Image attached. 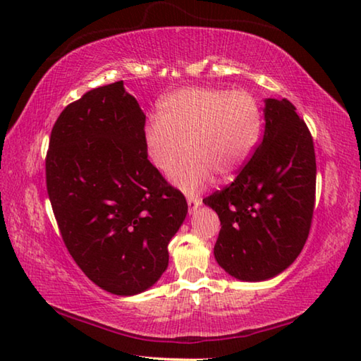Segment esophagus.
Segmentation results:
<instances>
[{"instance_id":"1","label":"esophagus","mask_w":361,"mask_h":361,"mask_svg":"<svg viewBox=\"0 0 361 361\" xmlns=\"http://www.w3.org/2000/svg\"><path fill=\"white\" fill-rule=\"evenodd\" d=\"M188 207H189V213H192L197 207H200V204H202V200H200L199 197H188Z\"/></svg>"}]
</instances>
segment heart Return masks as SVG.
<instances>
[{
	"label": "heart",
	"mask_w": 361,
	"mask_h": 361,
	"mask_svg": "<svg viewBox=\"0 0 361 361\" xmlns=\"http://www.w3.org/2000/svg\"><path fill=\"white\" fill-rule=\"evenodd\" d=\"M262 113L247 90L183 87L159 102L157 118L145 124L143 145L149 162L188 194L204 189L215 173L234 176L258 146Z\"/></svg>",
	"instance_id": "heart-1"
}]
</instances>
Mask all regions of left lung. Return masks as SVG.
Returning <instances> with one entry per match:
<instances>
[{
    "label": "left lung",
    "mask_w": 361,
    "mask_h": 361,
    "mask_svg": "<svg viewBox=\"0 0 361 361\" xmlns=\"http://www.w3.org/2000/svg\"><path fill=\"white\" fill-rule=\"evenodd\" d=\"M264 135L247 166L204 204L221 221L213 248L231 277L262 282L282 274L301 253L315 202L314 142L296 108L264 100Z\"/></svg>",
    "instance_id": "8db88e82"
}]
</instances>
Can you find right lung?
<instances>
[{
    "label": "right lung",
    "mask_w": 361,
    "mask_h": 361,
    "mask_svg": "<svg viewBox=\"0 0 361 361\" xmlns=\"http://www.w3.org/2000/svg\"><path fill=\"white\" fill-rule=\"evenodd\" d=\"M146 116L118 81L70 103L52 127L46 183L62 239L95 285L133 296L169 266L185 195L146 156Z\"/></svg>",
    "instance_id": "1"
}]
</instances>
